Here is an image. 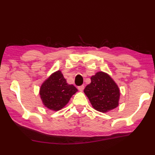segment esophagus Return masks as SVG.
<instances>
[{"label": "esophagus", "instance_id": "1", "mask_svg": "<svg viewBox=\"0 0 155 155\" xmlns=\"http://www.w3.org/2000/svg\"><path fill=\"white\" fill-rule=\"evenodd\" d=\"M78 90H79L80 91H84V86H78Z\"/></svg>", "mask_w": 155, "mask_h": 155}]
</instances>
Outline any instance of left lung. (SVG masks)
<instances>
[{
    "instance_id": "8db88e82",
    "label": "left lung",
    "mask_w": 155,
    "mask_h": 155,
    "mask_svg": "<svg viewBox=\"0 0 155 155\" xmlns=\"http://www.w3.org/2000/svg\"><path fill=\"white\" fill-rule=\"evenodd\" d=\"M84 93L95 110L107 112L117 107L120 99V90L108 74L98 71L91 78Z\"/></svg>"
}]
</instances>
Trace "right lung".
<instances>
[{
    "label": "right lung",
    "instance_id": "right-lung-1",
    "mask_svg": "<svg viewBox=\"0 0 155 155\" xmlns=\"http://www.w3.org/2000/svg\"><path fill=\"white\" fill-rule=\"evenodd\" d=\"M77 91L74 86L67 84L62 71L58 70L43 82L39 95L43 105L56 112L62 110Z\"/></svg>",
    "mask_w": 155,
    "mask_h": 155
}]
</instances>
